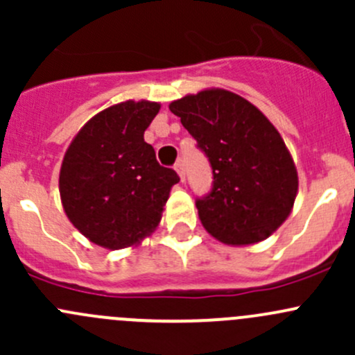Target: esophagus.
<instances>
[{
    "instance_id": "34e87169",
    "label": "esophagus",
    "mask_w": 355,
    "mask_h": 355,
    "mask_svg": "<svg viewBox=\"0 0 355 355\" xmlns=\"http://www.w3.org/2000/svg\"><path fill=\"white\" fill-rule=\"evenodd\" d=\"M175 170H177V173L180 175V178H182V180H184V178H185V170H184V163H182V161H177V163H175Z\"/></svg>"
}]
</instances>
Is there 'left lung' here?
<instances>
[{
  "mask_svg": "<svg viewBox=\"0 0 355 355\" xmlns=\"http://www.w3.org/2000/svg\"><path fill=\"white\" fill-rule=\"evenodd\" d=\"M170 110L213 170L211 191L196 199L204 228L232 245L270 237L287 220L299 187L277 128L256 106L223 89L185 96Z\"/></svg>",
  "mask_w": 355,
  "mask_h": 355,
  "instance_id": "obj_1",
  "label": "left lung"
}]
</instances>
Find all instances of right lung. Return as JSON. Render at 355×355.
Segmentation results:
<instances>
[{
	"mask_svg": "<svg viewBox=\"0 0 355 355\" xmlns=\"http://www.w3.org/2000/svg\"><path fill=\"white\" fill-rule=\"evenodd\" d=\"M157 103L125 101L82 127L63 157L60 196L68 220L106 249H123L151 234L180 177L157 163L146 128Z\"/></svg>",
	"mask_w": 355,
	"mask_h": 355,
	"instance_id": "1",
	"label": "right lung"
}]
</instances>
